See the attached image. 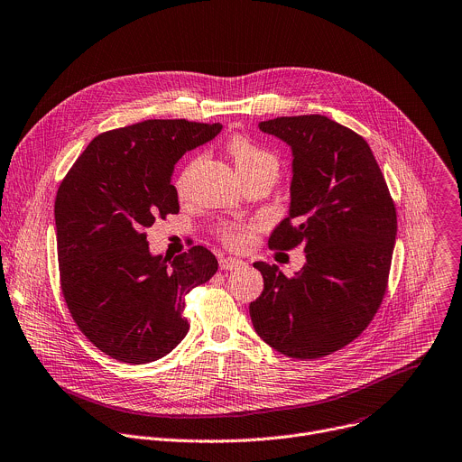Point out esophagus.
Returning <instances> with one entry per match:
<instances>
[{
  "instance_id": "esophagus-1",
  "label": "esophagus",
  "mask_w": 462,
  "mask_h": 462,
  "mask_svg": "<svg viewBox=\"0 0 462 462\" xmlns=\"http://www.w3.org/2000/svg\"><path fill=\"white\" fill-rule=\"evenodd\" d=\"M245 263L240 261V259H235V257H222L220 259V268L226 270V272H233V270H240L244 268Z\"/></svg>"
}]
</instances>
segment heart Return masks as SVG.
Masks as SVG:
<instances>
[{
    "instance_id": "obj_1",
    "label": "heart",
    "mask_w": 462,
    "mask_h": 462,
    "mask_svg": "<svg viewBox=\"0 0 462 462\" xmlns=\"http://www.w3.org/2000/svg\"><path fill=\"white\" fill-rule=\"evenodd\" d=\"M227 150L231 153L235 169H236L238 174H244V172H249V171H254V169H261V167H273V169H277V160H275L273 153H270L268 150H264L263 146H259L257 143H253L251 139H247L244 135H235L229 141V144H227ZM194 165L196 163H190L180 174V178L176 181V189H178L180 194H183L187 190L190 176H192V171H194ZM222 236H224V240L229 245H242V244L247 242L249 233H247V229L224 227L222 229Z\"/></svg>"
}]
</instances>
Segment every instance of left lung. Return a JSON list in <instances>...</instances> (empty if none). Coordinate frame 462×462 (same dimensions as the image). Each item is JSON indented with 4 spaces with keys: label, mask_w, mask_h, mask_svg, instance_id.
Masks as SVG:
<instances>
[{
    "label": "left lung",
    "mask_w": 462,
    "mask_h": 462,
    "mask_svg": "<svg viewBox=\"0 0 462 462\" xmlns=\"http://www.w3.org/2000/svg\"><path fill=\"white\" fill-rule=\"evenodd\" d=\"M291 148L288 217L268 244H304L306 263L286 277L254 263L264 290L249 304L253 328L277 352L316 360L360 336L385 293L396 211L367 141L325 116L259 123Z\"/></svg>",
    "instance_id": "left-lung-1"
}]
</instances>
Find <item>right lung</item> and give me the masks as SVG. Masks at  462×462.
<instances>
[{"label":"right lung","instance_id":"add662e5","mask_svg":"<svg viewBox=\"0 0 462 462\" xmlns=\"http://www.w3.org/2000/svg\"><path fill=\"white\" fill-rule=\"evenodd\" d=\"M220 123L148 119L97 135L59 187L55 224L62 293L82 334L123 364L156 362L189 332L185 295L218 270L203 245L152 254L144 231L180 211L172 185L185 152Z\"/></svg>","mask_w":462,"mask_h":462}]
</instances>
